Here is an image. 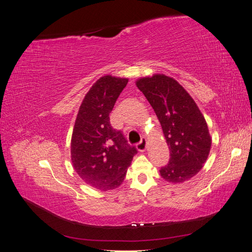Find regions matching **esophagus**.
<instances>
[{
    "label": "esophagus",
    "instance_id": "obj_1",
    "mask_svg": "<svg viewBox=\"0 0 252 252\" xmlns=\"http://www.w3.org/2000/svg\"><path fill=\"white\" fill-rule=\"evenodd\" d=\"M146 145H147V142H146V139L145 138H142L141 141L136 144V148H138L139 151L143 152L145 149H146Z\"/></svg>",
    "mask_w": 252,
    "mask_h": 252
}]
</instances>
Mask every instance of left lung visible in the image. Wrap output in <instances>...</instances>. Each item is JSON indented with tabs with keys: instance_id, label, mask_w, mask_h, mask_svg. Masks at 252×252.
Listing matches in <instances>:
<instances>
[{
	"instance_id": "obj_1",
	"label": "left lung",
	"mask_w": 252,
	"mask_h": 252,
	"mask_svg": "<svg viewBox=\"0 0 252 252\" xmlns=\"http://www.w3.org/2000/svg\"><path fill=\"white\" fill-rule=\"evenodd\" d=\"M161 123L170 150L168 164L159 174L170 183H182L199 172L208 158L211 138L193 98L172 78L155 74L136 81Z\"/></svg>"
}]
</instances>
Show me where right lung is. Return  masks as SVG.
<instances>
[{
  "instance_id": "add662e5",
  "label": "right lung",
  "mask_w": 252,
  "mask_h": 252,
  "mask_svg": "<svg viewBox=\"0 0 252 252\" xmlns=\"http://www.w3.org/2000/svg\"><path fill=\"white\" fill-rule=\"evenodd\" d=\"M128 79L105 75L90 88L80 106L71 138L74 170L88 185L101 190L119 187L138 154L121 130L112 128L109 113Z\"/></svg>"
}]
</instances>
